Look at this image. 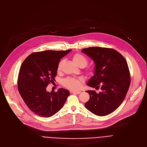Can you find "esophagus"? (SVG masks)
<instances>
[{"label":"esophagus","mask_w":147,"mask_h":147,"mask_svg":"<svg viewBox=\"0 0 147 147\" xmlns=\"http://www.w3.org/2000/svg\"><path fill=\"white\" fill-rule=\"evenodd\" d=\"M71 93L79 94H80V93H81V92H80V91H71Z\"/></svg>","instance_id":"1"}]
</instances>
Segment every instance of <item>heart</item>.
I'll use <instances>...</instances> for the list:
<instances>
[{
	"mask_svg": "<svg viewBox=\"0 0 147 147\" xmlns=\"http://www.w3.org/2000/svg\"><path fill=\"white\" fill-rule=\"evenodd\" d=\"M72 60L74 63L78 67L83 68L86 67L88 63V60L87 58L81 54L76 53L73 57ZM62 65V61H61L58 64L57 71L59 72L61 70ZM82 79L80 78H67L64 80V85L68 88L69 89L76 90L79 89L81 84V82Z\"/></svg>",
	"mask_w": 147,
	"mask_h": 147,
	"instance_id": "1",
	"label": "heart"
}]
</instances>
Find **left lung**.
<instances>
[{
	"label": "left lung",
	"mask_w": 147,
	"mask_h": 147,
	"mask_svg": "<svg viewBox=\"0 0 147 147\" xmlns=\"http://www.w3.org/2000/svg\"><path fill=\"white\" fill-rule=\"evenodd\" d=\"M82 52L94 61V75L87 85L95 90L86 91L89 100L85 107L96 115H109L118 108L124 100L130 84V74L124 57L118 51L110 48L92 47L85 48Z\"/></svg>",
	"instance_id": "1"
}]
</instances>
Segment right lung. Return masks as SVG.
I'll return each instance as SVG.
<instances>
[{"label":"right lung","mask_w":147,"mask_h":147,"mask_svg":"<svg viewBox=\"0 0 147 147\" xmlns=\"http://www.w3.org/2000/svg\"><path fill=\"white\" fill-rule=\"evenodd\" d=\"M71 51L35 52L22 63L18 77V92L26 106L36 115L44 118L54 115L63 108L69 96L66 89L49 93L46 87L55 81L58 63Z\"/></svg>","instance_id":"obj_1"}]
</instances>
